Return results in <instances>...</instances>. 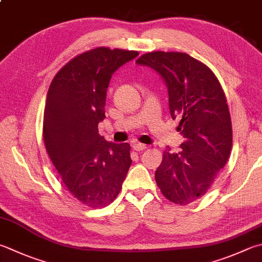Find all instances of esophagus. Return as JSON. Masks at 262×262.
<instances>
[{
    "label": "esophagus",
    "mask_w": 262,
    "mask_h": 262,
    "mask_svg": "<svg viewBox=\"0 0 262 262\" xmlns=\"http://www.w3.org/2000/svg\"><path fill=\"white\" fill-rule=\"evenodd\" d=\"M132 147L133 149H135L136 151H141V150H145L147 146L146 145H142V144H139V142H135V144H132Z\"/></svg>",
    "instance_id": "esophagus-1"
}]
</instances>
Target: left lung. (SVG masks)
Instances as JSON below:
<instances>
[{"mask_svg":"<svg viewBox=\"0 0 262 262\" xmlns=\"http://www.w3.org/2000/svg\"><path fill=\"white\" fill-rule=\"evenodd\" d=\"M154 70L164 82L172 118L185 141L167 147L155 180L167 200L187 205L201 199L228 160L233 131L226 96L209 67L182 52H149L136 61Z\"/></svg>","mask_w":262,"mask_h":262,"instance_id":"left-lung-1","label":"left lung"}]
</instances>
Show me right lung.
Returning a JSON list of instances; mask_svg holds the SVG:
<instances>
[{
    "label": "right lung",
    "instance_id": "obj_1",
    "mask_svg": "<svg viewBox=\"0 0 262 262\" xmlns=\"http://www.w3.org/2000/svg\"><path fill=\"white\" fill-rule=\"evenodd\" d=\"M137 51L108 48L80 54L57 73L48 91L43 138L66 188L83 204H111L132 163L130 145L98 133L112 75L138 57Z\"/></svg>",
    "mask_w": 262,
    "mask_h": 262
}]
</instances>
